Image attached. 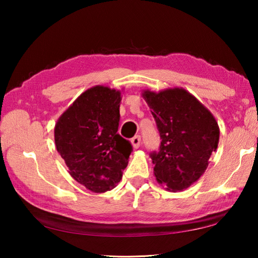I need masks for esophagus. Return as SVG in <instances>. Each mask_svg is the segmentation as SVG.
<instances>
[{"instance_id":"esophagus-1","label":"esophagus","mask_w":258,"mask_h":258,"mask_svg":"<svg viewBox=\"0 0 258 258\" xmlns=\"http://www.w3.org/2000/svg\"><path fill=\"white\" fill-rule=\"evenodd\" d=\"M132 145L135 149H138V148L141 146V137H140V135H135L132 139Z\"/></svg>"}]
</instances>
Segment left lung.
<instances>
[{
  "label": "left lung",
  "mask_w": 258,
  "mask_h": 258,
  "mask_svg": "<svg viewBox=\"0 0 258 258\" xmlns=\"http://www.w3.org/2000/svg\"><path fill=\"white\" fill-rule=\"evenodd\" d=\"M160 137L158 151H152L155 176L169 191L189 187L203 175L216 151L220 130L215 118L194 95L183 89L159 93L146 91Z\"/></svg>",
  "instance_id": "left-lung-1"
}]
</instances>
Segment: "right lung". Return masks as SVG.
Instances as JSON below:
<instances>
[{
    "label": "right lung",
    "instance_id": "add662e5",
    "mask_svg": "<svg viewBox=\"0 0 258 258\" xmlns=\"http://www.w3.org/2000/svg\"><path fill=\"white\" fill-rule=\"evenodd\" d=\"M120 92L104 86L85 91L55 124L56 150L69 174L93 192L113 189L133 147L118 134Z\"/></svg>",
    "mask_w": 258,
    "mask_h": 258
}]
</instances>
